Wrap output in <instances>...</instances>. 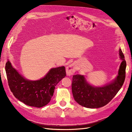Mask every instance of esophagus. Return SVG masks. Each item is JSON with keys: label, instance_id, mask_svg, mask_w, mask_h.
Wrapping results in <instances>:
<instances>
[{"label": "esophagus", "instance_id": "1", "mask_svg": "<svg viewBox=\"0 0 132 132\" xmlns=\"http://www.w3.org/2000/svg\"><path fill=\"white\" fill-rule=\"evenodd\" d=\"M76 65L75 63L69 65L66 67V74L67 76H71L73 75L76 71Z\"/></svg>", "mask_w": 132, "mask_h": 132}]
</instances>
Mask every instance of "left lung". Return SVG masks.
<instances>
[{
	"label": "left lung",
	"instance_id": "obj_1",
	"mask_svg": "<svg viewBox=\"0 0 132 132\" xmlns=\"http://www.w3.org/2000/svg\"><path fill=\"white\" fill-rule=\"evenodd\" d=\"M121 63L118 75L110 83L102 87L91 85L84 76H73L72 91L75 100L81 106L88 108H98L108 104L122 86L126 77V62L121 49Z\"/></svg>",
	"mask_w": 132,
	"mask_h": 132
}]
</instances>
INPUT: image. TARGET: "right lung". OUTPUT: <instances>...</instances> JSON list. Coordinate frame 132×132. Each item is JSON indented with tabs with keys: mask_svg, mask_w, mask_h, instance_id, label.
Returning a JSON list of instances; mask_svg holds the SVG:
<instances>
[{
	"mask_svg": "<svg viewBox=\"0 0 132 132\" xmlns=\"http://www.w3.org/2000/svg\"><path fill=\"white\" fill-rule=\"evenodd\" d=\"M7 81L14 96L28 105L41 108L50 102L55 86L66 73L64 66L53 68L43 78L29 80L12 67L9 60L5 65Z\"/></svg>",
	"mask_w": 132,
	"mask_h": 132,
	"instance_id": "add662e5",
	"label": "right lung"
}]
</instances>
